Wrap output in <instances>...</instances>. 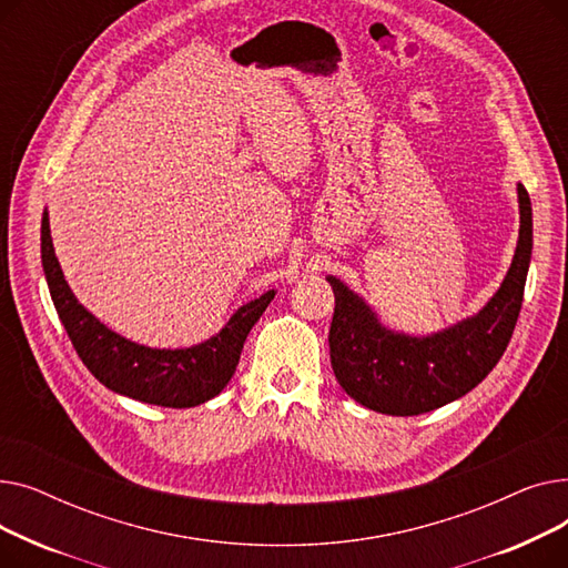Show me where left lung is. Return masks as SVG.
Here are the masks:
<instances>
[{"label":"left lung","mask_w":568,"mask_h":568,"mask_svg":"<svg viewBox=\"0 0 568 568\" xmlns=\"http://www.w3.org/2000/svg\"><path fill=\"white\" fill-rule=\"evenodd\" d=\"M518 246L499 290L471 317L428 336L392 332L364 296L326 276L336 308L329 329L332 368L349 398L364 407L414 416L471 392L501 359L520 315L531 260V202L518 184Z\"/></svg>","instance_id":"obj_1"}]
</instances>
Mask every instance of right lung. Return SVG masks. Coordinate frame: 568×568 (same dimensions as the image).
<instances>
[{
	"label": "right lung",
	"instance_id": "add662e5",
	"mask_svg": "<svg viewBox=\"0 0 568 568\" xmlns=\"http://www.w3.org/2000/svg\"><path fill=\"white\" fill-rule=\"evenodd\" d=\"M41 262L57 315L89 373L119 396L161 407H195L219 396L236 371L253 324L276 296V290H268L239 306L204 343L161 349L119 336L75 300L52 248L48 209L41 219Z\"/></svg>",
	"mask_w": 568,
	"mask_h": 568
}]
</instances>
